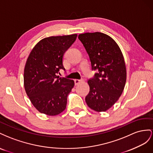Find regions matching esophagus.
<instances>
[{
	"instance_id": "34e87169",
	"label": "esophagus",
	"mask_w": 153,
	"mask_h": 153,
	"mask_svg": "<svg viewBox=\"0 0 153 153\" xmlns=\"http://www.w3.org/2000/svg\"><path fill=\"white\" fill-rule=\"evenodd\" d=\"M83 81V80L82 79H74V82H75V85H77V84H79V82Z\"/></svg>"
}]
</instances>
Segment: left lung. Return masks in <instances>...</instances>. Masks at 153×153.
<instances>
[{"label":"left lung","instance_id":"1","mask_svg":"<svg viewBox=\"0 0 153 153\" xmlns=\"http://www.w3.org/2000/svg\"><path fill=\"white\" fill-rule=\"evenodd\" d=\"M78 38L88 54L95 77L88 81L85 101L95 111H106L119 100L126 81V67L120 47L110 36L99 32L80 34Z\"/></svg>","mask_w":153,"mask_h":153}]
</instances>
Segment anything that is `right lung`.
I'll use <instances>...</instances> for the list:
<instances>
[{"label": "right lung", "instance_id": "obj_1", "mask_svg": "<svg viewBox=\"0 0 153 153\" xmlns=\"http://www.w3.org/2000/svg\"><path fill=\"white\" fill-rule=\"evenodd\" d=\"M77 34L50 36L38 42L26 61L24 73L25 92L36 110L56 116L66 108L67 96L74 80L56 75L65 70L63 56L76 40Z\"/></svg>", "mask_w": 153, "mask_h": 153}]
</instances>
